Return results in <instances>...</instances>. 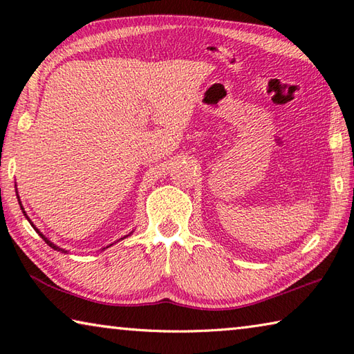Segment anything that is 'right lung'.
<instances>
[{
	"label": "right lung",
	"mask_w": 354,
	"mask_h": 354,
	"mask_svg": "<svg viewBox=\"0 0 354 354\" xmlns=\"http://www.w3.org/2000/svg\"><path fill=\"white\" fill-rule=\"evenodd\" d=\"M18 201H19V196H18ZM19 205H21V201H19ZM21 209H22V213H24V216L27 217V221L30 222V225H32V227H33V228L36 230V232H37V234H39V236H41V237H42V239L45 240V243H47V245H48L50 248H53V250H56V251H62V252H66V251H64V250H62V248H59V246H56V245H55V243H53V242H50V240H48L47 237H45V236L42 234V232H41L39 230H37V228L35 227V225L32 223V221H30V219H28V216L26 214V212H24V208H22V205H21ZM124 237H126V236H124ZM106 248H108V246H106Z\"/></svg>",
	"instance_id": "right-lung-1"
}]
</instances>
